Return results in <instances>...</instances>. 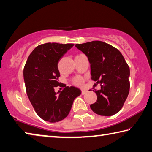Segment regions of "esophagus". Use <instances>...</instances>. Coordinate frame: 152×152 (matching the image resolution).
I'll return each instance as SVG.
<instances>
[{"label":"esophagus","instance_id":"34e87169","mask_svg":"<svg viewBox=\"0 0 152 152\" xmlns=\"http://www.w3.org/2000/svg\"><path fill=\"white\" fill-rule=\"evenodd\" d=\"M87 93H88V91L87 90H84V89H83V90L81 91V94H83V95H84V94H86Z\"/></svg>","mask_w":152,"mask_h":152}]
</instances>
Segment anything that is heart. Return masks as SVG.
Wrapping results in <instances>:
<instances>
[{
	"instance_id": "heart-1",
	"label": "heart",
	"mask_w": 152,
	"mask_h": 152,
	"mask_svg": "<svg viewBox=\"0 0 152 152\" xmlns=\"http://www.w3.org/2000/svg\"><path fill=\"white\" fill-rule=\"evenodd\" d=\"M82 82H83V81H82V79L80 78V77H77V79H75V83L76 84V85H81V84L82 83Z\"/></svg>"
}]
</instances>
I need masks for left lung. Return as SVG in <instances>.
I'll list each match as a JSON object with an SVG mask.
<instances>
[{"instance_id":"1","label":"left lung","mask_w":152,"mask_h":152,"mask_svg":"<svg viewBox=\"0 0 152 152\" xmlns=\"http://www.w3.org/2000/svg\"><path fill=\"white\" fill-rule=\"evenodd\" d=\"M88 57L91 79L99 83L97 101L90 105L94 113L109 116L118 113L127 98L130 88V69L118 49L101 41L76 44ZM96 85V84H95Z\"/></svg>"}]
</instances>
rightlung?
<instances>
[{"instance_id":"1","label":"right lung","mask_w":152,"mask_h":152,"mask_svg":"<svg viewBox=\"0 0 152 152\" xmlns=\"http://www.w3.org/2000/svg\"><path fill=\"white\" fill-rule=\"evenodd\" d=\"M73 44L46 43L39 45L29 54L23 69L26 92L37 114L44 121L56 123L63 120L70 112L74 99L81 94L79 88L61 87L58 64Z\"/></svg>"}]
</instances>
